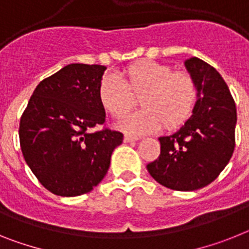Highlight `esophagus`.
<instances>
[{"label":"esophagus","mask_w":249,"mask_h":249,"mask_svg":"<svg viewBox=\"0 0 249 249\" xmlns=\"http://www.w3.org/2000/svg\"><path fill=\"white\" fill-rule=\"evenodd\" d=\"M139 138L135 137V135H130V134H125L124 135V142L129 143V142H137Z\"/></svg>","instance_id":"34e87169"}]
</instances>
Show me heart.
Listing matches in <instances>:
<instances>
[{
  "label": "heart",
  "mask_w": 249,
  "mask_h": 249,
  "mask_svg": "<svg viewBox=\"0 0 249 249\" xmlns=\"http://www.w3.org/2000/svg\"><path fill=\"white\" fill-rule=\"evenodd\" d=\"M97 96L104 110L115 119L128 114L137 102L135 97L141 96L143 108L125 118L120 126L133 133H149L162 126L173 130L185 124L195 107L197 86L189 72L141 60L118 76L102 77Z\"/></svg>",
  "instance_id": "heart-1"
}]
</instances>
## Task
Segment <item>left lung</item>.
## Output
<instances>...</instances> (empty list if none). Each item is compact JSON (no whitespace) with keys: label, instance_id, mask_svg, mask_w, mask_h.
Listing matches in <instances>:
<instances>
[{"label":"left lung","instance_id":"8db88e82","mask_svg":"<svg viewBox=\"0 0 249 249\" xmlns=\"http://www.w3.org/2000/svg\"><path fill=\"white\" fill-rule=\"evenodd\" d=\"M185 66L195 79L199 99L182 128L160 138V157L147 164L157 182L176 191H194L212 183L235 147L237 108L225 81L199 58H190Z\"/></svg>","mask_w":249,"mask_h":249}]
</instances>
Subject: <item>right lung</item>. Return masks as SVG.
<instances>
[{
  "instance_id": "right-lung-1",
  "label": "right lung",
  "mask_w": 249,
  "mask_h": 249,
  "mask_svg": "<svg viewBox=\"0 0 249 249\" xmlns=\"http://www.w3.org/2000/svg\"><path fill=\"white\" fill-rule=\"evenodd\" d=\"M99 64H68L44 78L20 119L22 156L39 182L58 196H78L101 182L123 133L105 125L97 96ZM102 124L101 131L91 132Z\"/></svg>"
}]
</instances>
